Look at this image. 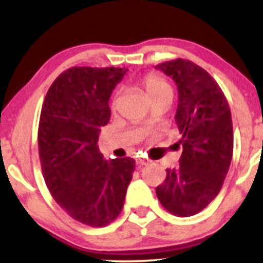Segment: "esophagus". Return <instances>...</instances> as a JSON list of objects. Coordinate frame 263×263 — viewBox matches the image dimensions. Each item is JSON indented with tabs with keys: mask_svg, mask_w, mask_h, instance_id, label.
<instances>
[{
	"mask_svg": "<svg viewBox=\"0 0 263 263\" xmlns=\"http://www.w3.org/2000/svg\"><path fill=\"white\" fill-rule=\"evenodd\" d=\"M136 163H137V165L138 167H142V165H147L149 163V161L148 159H146V158H142V157H140V158H137L136 159Z\"/></svg>",
	"mask_w": 263,
	"mask_h": 263,
	"instance_id": "esophagus-1",
	"label": "esophagus"
}]
</instances>
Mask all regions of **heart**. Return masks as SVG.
Instances as JSON below:
<instances>
[{"mask_svg": "<svg viewBox=\"0 0 263 263\" xmlns=\"http://www.w3.org/2000/svg\"><path fill=\"white\" fill-rule=\"evenodd\" d=\"M142 86L146 90L147 95L149 96L152 101L163 95H172V87L170 84L155 74H149L144 77L143 80H142Z\"/></svg>", "mask_w": 263, "mask_h": 263, "instance_id": "obj_1", "label": "heart"}]
</instances>
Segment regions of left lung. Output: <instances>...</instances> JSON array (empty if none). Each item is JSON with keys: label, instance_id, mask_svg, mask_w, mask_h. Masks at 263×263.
<instances>
[{"label": "left lung", "instance_id": "left-lung-1", "mask_svg": "<svg viewBox=\"0 0 263 263\" xmlns=\"http://www.w3.org/2000/svg\"><path fill=\"white\" fill-rule=\"evenodd\" d=\"M177 84L176 122L182 135L179 165L157 186L158 200L173 215L200 213L219 194L234 151L230 107L224 92L203 68L185 59L156 65Z\"/></svg>", "mask_w": 263, "mask_h": 263}]
</instances>
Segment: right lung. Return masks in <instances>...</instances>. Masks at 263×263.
<instances>
[{
	"label": "right lung",
	"instance_id": "1",
	"mask_svg": "<svg viewBox=\"0 0 263 263\" xmlns=\"http://www.w3.org/2000/svg\"><path fill=\"white\" fill-rule=\"evenodd\" d=\"M127 70L68 69L42 106L38 149L45 184L69 216L92 228L119 216L135 171L134 158L106 161L98 146L101 127L110 121V96Z\"/></svg>",
	"mask_w": 263,
	"mask_h": 263
}]
</instances>
